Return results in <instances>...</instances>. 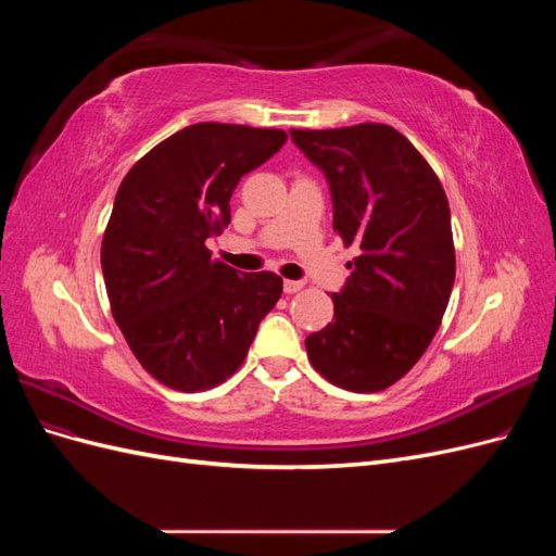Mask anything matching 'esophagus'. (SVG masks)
<instances>
[{
  "instance_id": "esophagus-1",
  "label": "esophagus",
  "mask_w": 556,
  "mask_h": 556,
  "mask_svg": "<svg viewBox=\"0 0 556 556\" xmlns=\"http://www.w3.org/2000/svg\"><path fill=\"white\" fill-rule=\"evenodd\" d=\"M301 288H304V282H301V280H285V282H282L285 294H294V292H299Z\"/></svg>"
}]
</instances>
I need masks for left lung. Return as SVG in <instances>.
Segmentation results:
<instances>
[{"mask_svg":"<svg viewBox=\"0 0 556 556\" xmlns=\"http://www.w3.org/2000/svg\"><path fill=\"white\" fill-rule=\"evenodd\" d=\"M325 174L333 229L355 243L333 319L306 339L315 371L350 392H380L406 376L441 327L454 285L450 206L441 180L390 125L290 129Z\"/></svg>","mask_w":556,"mask_h":556,"instance_id":"1","label":"left lung"}]
</instances>
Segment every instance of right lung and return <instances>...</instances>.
<instances>
[{
    "instance_id": "1",
    "label": "right lung",
    "mask_w": 556,
    "mask_h": 556,
    "mask_svg": "<svg viewBox=\"0 0 556 556\" xmlns=\"http://www.w3.org/2000/svg\"><path fill=\"white\" fill-rule=\"evenodd\" d=\"M285 141L282 129L197 123L150 150L117 188L102 243L111 313L134 357L172 390L227 380L282 294L280 276L213 262L206 241L229 225L239 180Z\"/></svg>"
}]
</instances>
